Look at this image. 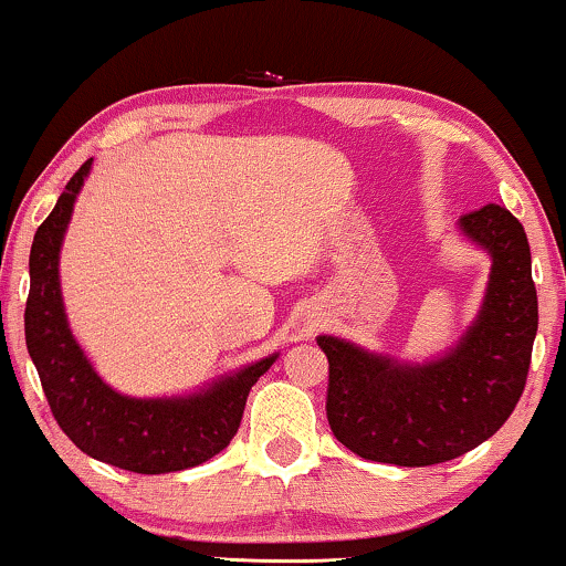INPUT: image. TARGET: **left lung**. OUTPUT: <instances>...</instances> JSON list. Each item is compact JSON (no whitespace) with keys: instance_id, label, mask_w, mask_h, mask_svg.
<instances>
[{"instance_id":"8db88e82","label":"left lung","mask_w":566,"mask_h":566,"mask_svg":"<svg viewBox=\"0 0 566 566\" xmlns=\"http://www.w3.org/2000/svg\"><path fill=\"white\" fill-rule=\"evenodd\" d=\"M469 241L490 253L492 272L476 321L459 344L426 364L369 354L321 336L328 356V412L336 439L361 459L431 467L495 436L528 379L538 297L525 230L503 205L459 218Z\"/></svg>"}]
</instances>
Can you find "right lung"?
I'll return each mask as SVG.
<instances>
[{"label":"right lung","instance_id":"obj_1","mask_svg":"<svg viewBox=\"0 0 566 566\" xmlns=\"http://www.w3.org/2000/svg\"><path fill=\"white\" fill-rule=\"evenodd\" d=\"M90 169L92 158L71 177L33 238L25 305L28 354L55 423L86 457L138 474L181 472L226 449L241 426L251 387L280 354L185 397L138 400L105 385L71 336L59 282L63 233Z\"/></svg>","mask_w":566,"mask_h":566}]
</instances>
